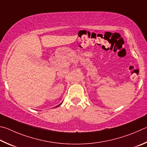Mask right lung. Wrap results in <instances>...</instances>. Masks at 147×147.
<instances>
[{
  "label": "right lung",
  "instance_id": "add662e5",
  "mask_svg": "<svg viewBox=\"0 0 147 147\" xmlns=\"http://www.w3.org/2000/svg\"><path fill=\"white\" fill-rule=\"evenodd\" d=\"M59 105H58V106H57L56 107H59Z\"/></svg>",
  "mask_w": 147,
  "mask_h": 147
}]
</instances>
